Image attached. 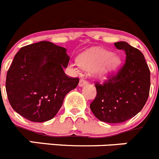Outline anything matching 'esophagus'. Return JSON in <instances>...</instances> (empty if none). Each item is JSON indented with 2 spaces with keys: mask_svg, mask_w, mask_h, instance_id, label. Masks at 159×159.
Returning a JSON list of instances; mask_svg holds the SVG:
<instances>
[{
  "mask_svg": "<svg viewBox=\"0 0 159 159\" xmlns=\"http://www.w3.org/2000/svg\"><path fill=\"white\" fill-rule=\"evenodd\" d=\"M88 84V81L84 79V78H81L79 81V86H84V84Z\"/></svg>",
  "mask_w": 159,
  "mask_h": 159,
  "instance_id": "34e87169",
  "label": "esophagus"
}]
</instances>
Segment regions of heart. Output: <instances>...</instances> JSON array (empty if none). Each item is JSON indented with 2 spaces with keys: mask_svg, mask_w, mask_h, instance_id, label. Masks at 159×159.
<instances>
[{
  "mask_svg": "<svg viewBox=\"0 0 159 159\" xmlns=\"http://www.w3.org/2000/svg\"><path fill=\"white\" fill-rule=\"evenodd\" d=\"M121 64L119 56L103 48H94L80 56L75 66L79 70H93L97 76L105 78L115 72Z\"/></svg>",
  "mask_w": 159,
  "mask_h": 159,
  "instance_id": "b5f03b06",
  "label": "heart"
}]
</instances>
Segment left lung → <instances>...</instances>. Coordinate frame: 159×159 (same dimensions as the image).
I'll list each match as a JSON object with an SVG mask.
<instances>
[{
	"label": "left lung",
	"instance_id": "1",
	"mask_svg": "<svg viewBox=\"0 0 159 159\" xmlns=\"http://www.w3.org/2000/svg\"><path fill=\"white\" fill-rule=\"evenodd\" d=\"M125 51V63L103 84L96 82V96L90 104L93 115L107 123H121L137 115L146 103L151 73L143 53L125 41L115 43Z\"/></svg>",
	"mask_w": 159,
	"mask_h": 159
}]
</instances>
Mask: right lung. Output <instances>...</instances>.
Segmentation results:
<instances>
[{
  "label": "right lung",
  "instance_id": "1",
  "mask_svg": "<svg viewBox=\"0 0 159 159\" xmlns=\"http://www.w3.org/2000/svg\"><path fill=\"white\" fill-rule=\"evenodd\" d=\"M66 49L49 41L22 47L6 77L11 107L26 119L44 122L56 116L66 95L78 86V78L63 71L70 57Z\"/></svg>",
  "mask_w": 159,
  "mask_h": 159
}]
</instances>
